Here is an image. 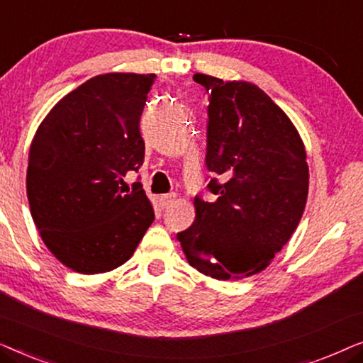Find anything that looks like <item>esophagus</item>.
I'll list each match as a JSON object with an SVG mask.
<instances>
[{
  "instance_id": "1",
  "label": "esophagus",
  "mask_w": 363,
  "mask_h": 363,
  "mask_svg": "<svg viewBox=\"0 0 363 363\" xmlns=\"http://www.w3.org/2000/svg\"><path fill=\"white\" fill-rule=\"evenodd\" d=\"M175 200H177L175 193H168V195H162L160 198H158V203H160L162 208H167V206H170Z\"/></svg>"
}]
</instances>
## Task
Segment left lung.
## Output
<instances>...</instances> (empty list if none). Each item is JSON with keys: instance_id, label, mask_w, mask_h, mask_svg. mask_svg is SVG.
Returning a JSON list of instances; mask_svg holds the SVG:
<instances>
[{"instance_id": "1", "label": "left lung", "mask_w": 363, "mask_h": 363, "mask_svg": "<svg viewBox=\"0 0 363 363\" xmlns=\"http://www.w3.org/2000/svg\"><path fill=\"white\" fill-rule=\"evenodd\" d=\"M210 94L206 168L213 203L195 198V223L178 233L190 266L218 281L257 274L291 240L304 213V142L279 106L246 81L195 74Z\"/></svg>"}]
</instances>
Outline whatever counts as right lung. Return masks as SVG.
<instances>
[{
    "instance_id": "right-lung-1",
    "label": "right lung",
    "mask_w": 363,
    "mask_h": 363,
    "mask_svg": "<svg viewBox=\"0 0 363 363\" xmlns=\"http://www.w3.org/2000/svg\"><path fill=\"white\" fill-rule=\"evenodd\" d=\"M155 74L111 72L64 96L29 148L26 191L48 250L81 274L130 259L155 220L140 183L122 195L145 157L140 116Z\"/></svg>"
}]
</instances>
